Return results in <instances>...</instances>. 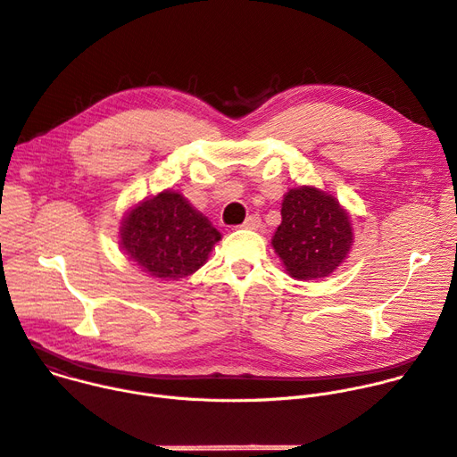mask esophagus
<instances>
[{
  "instance_id": "esophagus-1",
  "label": "esophagus",
  "mask_w": 457,
  "mask_h": 457,
  "mask_svg": "<svg viewBox=\"0 0 457 457\" xmlns=\"http://www.w3.org/2000/svg\"><path fill=\"white\" fill-rule=\"evenodd\" d=\"M260 225H262V220H260V216H256V214L249 216L247 220H245V223H243L245 228H251V230H256Z\"/></svg>"
}]
</instances>
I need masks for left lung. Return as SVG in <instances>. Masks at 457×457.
I'll return each mask as SVG.
<instances>
[{"mask_svg": "<svg viewBox=\"0 0 457 457\" xmlns=\"http://www.w3.org/2000/svg\"><path fill=\"white\" fill-rule=\"evenodd\" d=\"M351 239L349 218L331 195L311 187L286 194L272 247L293 278L317 279L331 274L345 260Z\"/></svg>", "mask_w": 457, "mask_h": 457, "instance_id": "8db88e82", "label": "left lung"}]
</instances>
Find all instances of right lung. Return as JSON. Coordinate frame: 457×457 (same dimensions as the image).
I'll return each mask as SVG.
<instances>
[{
    "label": "right lung",
    "mask_w": 457,
    "mask_h": 457,
    "mask_svg": "<svg viewBox=\"0 0 457 457\" xmlns=\"http://www.w3.org/2000/svg\"><path fill=\"white\" fill-rule=\"evenodd\" d=\"M122 249L135 265L161 279L195 272L221 234L178 192L140 203L120 228Z\"/></svg>",
    "instance_id": "obj_1"
}]
</instances>
